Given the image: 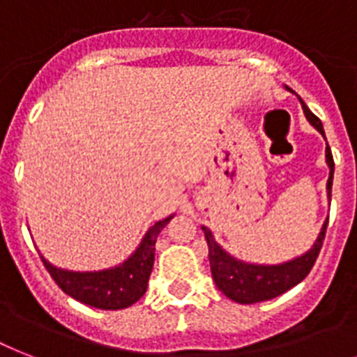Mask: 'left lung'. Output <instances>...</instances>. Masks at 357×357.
<instances>
[{
	"label": "left lung",
	"mask_w": 357,
	"mask_h": 357,
	"mask_svg": "<svg viewBox=\"0 0 357 357\" xmlns=\"http://www.w3.org/2000/svg\"><path fill=\"white\" fill-rule=\"evenodd\" d=\"M285 89L291 91L289 86H285ZM298 100L302 103L307 122L326 139L321 120L311 113L307 105L302 102V98H298ZM326 165L330 168V176H328L326 183L328 198H330L333 183V157L330 146H326ZM326 226L328 220L322 224L321 234H319L313 246L305 254L298 255L294 259L278 263V265H257V263H246V261L237 259L215 241L211 229L202 226L204 234H206L207 246H209V265H211L213 280L217 283V287L228 298L235 300L237 304H257V302L276 298L289 289H293L294 285H298L310 274L311 266L315 265L319 252L322 248V241H324V235H326Z\"/></svg>",
	"instance_id": "obj_1"
}]
</instances>
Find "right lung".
<instances>
[{
    "mask_svg": "<svg viewBox=\"0 0 357 357\" xmlns=\"http://www.w3.org/2000/svg\"><path fill=\"white\" fill-rule=\"evenodd\" d=\"M172 218L174 215H170L150 226L133 254L111 268L89 272L64 271L53 266L50 261L44 259V255L40 257L55 283L68 296L98 310H123L133 305L146 293L155 261L157 235Z\"/></svg>",
    "mask_w": 357,
    "mask_h": 357,
    "instance_id": "right-lung-1",
    "label": "right lung"
}]
</instances>
